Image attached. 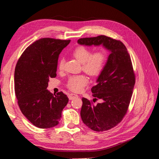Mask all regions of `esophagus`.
Listing matches in <instances>:
<instances>
[{
	"label": "esophagus",
	"mask_w": 159,
	"mask_h": 159,
	"mask_svg": "<svg viewBox=\"0 0 159 159\" xmlns=\"http://www.w3.org/2000/svg\"><path fill=\"white\" fill-rule=\"evenodd\" d=\"M76 97H78V95H76V94H73V93H71V94L68 95V98H69V99H70V100L76 98Z\"/></svg>",
	"instance_id": "esophagus-1"
}]
</instances>
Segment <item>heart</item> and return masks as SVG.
I'll return each mask as SVG.
<instances>
[{"label":"heart","mask_w":159,"mask_h":159,"mask_svg":"<svg viewBox=\"0 0 159 159\" xmlns=\"http://www.w3.org/2000/svg\"><path fill=\"white\" fill-rule=\"evenodd\" d=\"M73 55L83 64V70L91 76H97L103 70L107 60L106 52L99 50L92 54L89 49L80 46L73 52ZM65 60L63 57L60 58L58 62L60 70L64 68ZM89 82L88 79L84 75L70 76L68 80L67 87L74 92L80 91Z\"/></svg>","instance_id":"1"}]
</instances>
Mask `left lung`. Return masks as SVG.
I'll return each instance as SVG.
<instances>
[{
    "mask_svg": "<svg viewBox=\"0 0 159 159\" xmlns=\"http://www.w3.org/2000/svg\"><path fill=\"white\" fill-rule=\"evenodd\" d=\"M77 43L86 46H102L109 52L103 70L91 91L93 105L83 98L80 116L83 123L96 132H103L118 124L127 112L135 84V75L127 49L120 41L105 35L81 38Z\"/></svg>",
    "mask_w": 159,
    "mask_h": 159,
    "instance_id": "8db88e82",
    "label": "left lung"
}]
</instances>
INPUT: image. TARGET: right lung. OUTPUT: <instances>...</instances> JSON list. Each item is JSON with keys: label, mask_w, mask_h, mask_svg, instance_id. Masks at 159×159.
<instances>
[{"label": "right lung", "mask_w": 159, "mask_h": 159, "mask_svg": "<svg viewBox=\"0 0 159 159\" xmlns=\"http://www.w3.org/2000/svg\"><path fill=\"white\" fill-rule=\"evenodd\" d=\"M70 40L42 38L23 52L15 70V95L23 114L39 128L58 125L68 102L62 92L49 91V79L56 76L59 55Z\"/></svg>", "instance_id": "right-lung-1"}]
</instances>
